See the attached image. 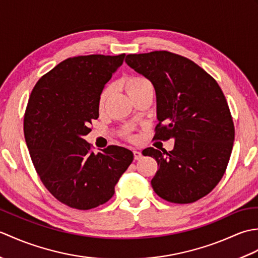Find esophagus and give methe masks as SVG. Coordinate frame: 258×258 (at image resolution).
Here are the masks:
<instances>
[{
	"mask_svg": "<svg viewBox=\"0 0 258 258\" xmlns=\"http://www.w3.org/2000/svg\"><path fill=\"white\" fill-rule=\"evenodd\" d=\"M133 154H134V158L136 161L141 160V158H142V153L139 152V151H133Z\"/></svg>",
	"mask_w": 258,
	"mask_h": 258,
	"instance_id": "obj_1",
	"label": "esophagus"
}]
</instances>
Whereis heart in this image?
<instances>
[{
  "label": "heart",
  "mask_w": 258,
  "mask_h": 258,
  "mask_svg": "<svg viewBox=\"0 0 258 258\" xmlns=\"http://www.w3.org/2000/svg\"><path fill=\"white\" fill-rule=\"evenodd\" d=\"M125 89L127 91L128 95L131 97H133L135 95L140 94V93L144 92L149 89H152L151 83L147 80H145L144 78H140V76H131L125 82ZM113 91L112 85L106 86L100 95V100H98V106L100 108H103L105 106L107 98L111 95V93Z\"/></svg>",
  "instance_id": "heart-1"
}]
</instances>
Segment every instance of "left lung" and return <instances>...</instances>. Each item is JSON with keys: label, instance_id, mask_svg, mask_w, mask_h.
Instances as JSON below:
<instances>
[{"label": "left lung", "instance_id": "left-lung-1", "mask_svg": "<svg viewBox=\"0 0 258 258\" xmlns=\"http://www.w3.org/2000/svg\"><path fill=\"white\" fill-rule=\"evenodd\" d=\"M126 64L153 84L156 93V140L175 141L172 151L147 147L158 169L151 184L163 200L199 201L223 177L235 128L220 85L190 59L167 51L128 54Z\"/></svg>", "mask_w": 258, "mask_h": 258}]
</instances>
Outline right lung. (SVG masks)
I'll return each mask as SVG.
<instances>
[{"instance_id":"obj_1","label":"right lung","mask_w":258,"mask_h":258,"mask_svg":"<svg viewBox=\"0 0 258 258\" xmlns=\"http://www.w3.org/2000/svg\"><path fill=\"white\" fill-rule=\"evenodd\" d=\"M124 57L92 54L65 59L38 80L27 103L24 136L33 165L48 191L76 210L106 203L133 162L127 149L111 145L94 154L84 140L98 117L104 86Z\"/></svg>"}]
</instances>
